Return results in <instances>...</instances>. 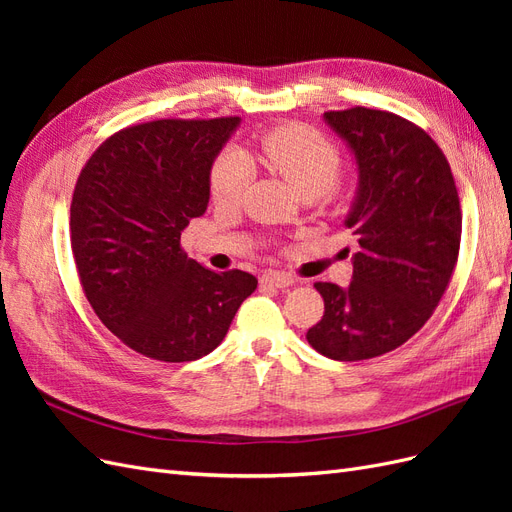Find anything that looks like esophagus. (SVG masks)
<instances>
[{"mask_svg": "<svg viewBox=\"0 0 512 512\" xmlns=\"http://www.w3.org/2000/svg\"><path fill=\"white\" fill-rule=\"evenodd\" d=\"M294 284V277L280 271H269L260 277V286H273V288H288Z\"/></svg>", "mask_w": 512, "mask_h": 512, "instance_id": "1", "label": "esophagus"}]
</instances>
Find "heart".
Masks as SVG:
<instances>
[{"mask_svg": "<svg viewBox=\"0 0 512 512\" xmlns=\"http://www.w3.org/2000/svg\"><path fill=\"white\" fill-rule=\"evenodd\" d=\"M260 156L299 196L327 194L337 181L339 151L327 136L305 123H286L260 136ZM252 179V164L230 147L213 162L209 190L218 205H237Z\"/></svg>", "mask_w": 512, "mask_h": 512, "instance_id": "heart-1", "label": "heart"}]
</instances>
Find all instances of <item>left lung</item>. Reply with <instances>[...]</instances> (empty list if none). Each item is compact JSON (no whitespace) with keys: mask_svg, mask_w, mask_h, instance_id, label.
<instances>
[{"mask_svg":"<svg viewBox=\"0 0 512 512\" xmlns=\"http://www.w3.org/2000/svg\"><path fill=\"white\" fill-rule=\"evenodd\" d=\"M324 121L359 170L344 220L359 252L350 286L314 284L324 316L305 337L333 361L374 359L406 344L438 307L459 256V196L442 149L412 121L365 106Z\"/></svg>","mask_w":512,"mask_h":512,"instance_id":"obj_1","label":"left lung"}]
</instances>
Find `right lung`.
I'll return each mask as SVG.
<instances>
[{"label":"right lung","instance_id":"right-lung-1","mask_svg":"<svg viewBox=\"0 0 512 512\" xmlns=\"http://www.w3.org/2000/svg\"><path fill=\"white\" fill-rule=\"evenodd\" d=\"M239 121L158 119L119 130L76 181L70 243L85 297L108 331L149 359L196 361L218 348L258 286L250 273H215L181 250Z\"/></svg>","mask_w":512,"mask_h":512}]
</instances>
